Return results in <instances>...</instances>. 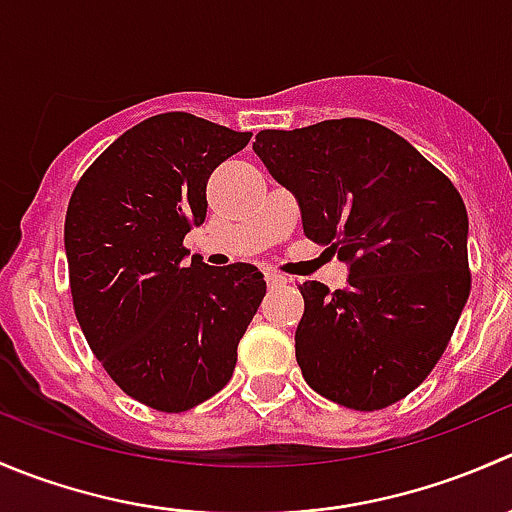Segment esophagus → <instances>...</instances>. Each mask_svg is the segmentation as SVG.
I'll use <instances>...</instances> for the list:
<instances>
[{"label": "esophagus", "mask_w": 512, "mask_h": 512, "mask_svg": "<svg viewBox=\"0 0 512 512\" xmlns=\"http://www.w3.org/2000/svg\"><path fill=\"white\" fill-rule=\"evenodd\" d=\"M265 280L270 287H285L287 285V277L280 275V272H272V270L265 272Z\"/></svg>", "instance_id": "34e87169"}]
</instances>
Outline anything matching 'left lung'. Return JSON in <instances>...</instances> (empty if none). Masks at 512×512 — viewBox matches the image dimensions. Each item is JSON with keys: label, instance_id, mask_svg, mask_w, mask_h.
Listing matches in <instances>:
<instances>
[{"label": "left lung", "instance_id": "left-lung-1", "mask_svg": "<svg viewBox=\"0 0 512 512\" xmlns=\"http://www.w3.org/2000/svg\"><path fill=\"white\" fill-rule=\"evenodd\" d=\"M252 151L297 198L304 235L349 267L344 289L299 285L304 381L354 411L396 404L431 374L468 302L463 198L409 141L364 118L260 131Z\"/></svg>", "mask_w": 512, "mask_h": 512}]
</instances>
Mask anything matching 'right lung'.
Listing matches in <instances>:
<instances>
[{
    "label": "right lung",
    "mask_w": 512,
    "mask_h": 512,
    "mask_svg": "<svg viewBox=\"0 0 512 512\" xmlns=\"http://www.w3.org/2000/svg\"><path fill=\"white\" fill-rule=\"evenodd\" d=\"M250 138L160 113L116 138L69 200L64 247L81 332L108 376L151 409L180 414L218 394L265 297L257 267L188 262L183 247L208 213V178Z\"/></svg>",
    "instance_id": "add662e5"
}]
</instances>
